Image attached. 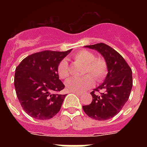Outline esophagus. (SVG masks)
<instances>
[{"mask_svg":"<svg viewBox=\"0 0 147 147\" xmlns=\"http://www.w3.org/2000/svg\"><path fill=\"white\" fill-rule=\"evenodd\" d=\"M71 92L74 93V94H78V95H81V94H82V92Z\"/></svg>","mask_w":147,"mask_h":147,"instance_id":"1","label":"esophagus"}]
</instances>
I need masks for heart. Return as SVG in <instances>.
I'll return each mask as SVG.
<instances>
[{"instance_id":"heart-1","label":"heart","mask_w":147,"mask_h":147,"mask_svg":"<svg viewBox=\"0 0 147 147\" xmlns=\"http://www.w3.org/2000/svg\"><path fill=\"white\" fill-rule=\"evenodd\" d=\"M73 59L84 65L82 78H71L65 83L67 89L71 92H83L92 88L94 85V80L96 82L104 80L107 74V65L105 60L96 58L93 53L88 50H80L73 55ZM58 75L60 78L65 79L69 76V65L66 60H62L57 68Z\"/></svg>"}]
</instances>
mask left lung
<instances>
[{
  "label": "left lung",
  "instance_id": "1",
  "mask_svg": "<svg viewBox=\"0 0 147 147\" xmlns=\"http://www.w3.org/2000/svg\"><path fill=\"white\" fill-rule=\"evenodd\" d=\"M98 51L105 59L107 74L105 81L91 92L92 103L82 106L88 116L98 121L109 120L120 112L130 97L133 86L132 70L116 50L105 43L85 46ZM100 90L103 92L98 94Z\"/></svg>",
  "mask_w": 147,
  "mask_h": 147
}]
</instances>
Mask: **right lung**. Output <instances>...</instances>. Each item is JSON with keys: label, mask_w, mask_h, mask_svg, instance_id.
Instances as JSON below:
<instances>
[{"label": "right lung", "mask_w": 147, "mask_h": 147, "mask_svg": "<svg viewBox=\"0 0 147 147\" xmlns=\"http://www.w3.org/2000/svg\"><path fill=\"white\" fill-rule=\"evenodd\" d=\"M42 51L29 55L16 68L14 87L23 109L38 120H49L60 111L65 94L59 92L65 85L59 79V62L71 53Z\"/></svg>", "instance_id": "right-lung-1"}]
</instances>
